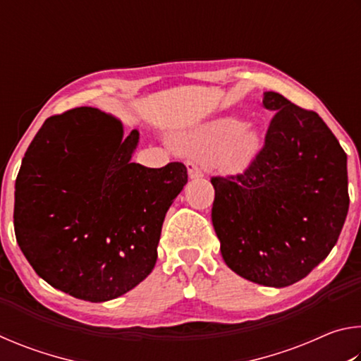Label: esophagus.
<instances>
[{
  "label": "esophagus",
  "instance_id": "obj_1",
  "mask_svg": "<svg viewBox=\"0 0 361 361\" xmlns=\"http://www.w3.org/2000/svg\"><path fill=\"white\" fill-rule=\"evenodd\" d=\"M186 167H188V175H189V178L195 180V178H200V176H204L202 169H200L195 162H191V161H189V162L186 164Z\"/></svg>",
  "mask_w": 361,
  "mask_h": 361
}]
</instances>
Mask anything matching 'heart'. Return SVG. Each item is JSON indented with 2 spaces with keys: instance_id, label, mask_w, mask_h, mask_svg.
Here are the masks:
<instances>
[{
  "instance_id": "heart-1",
  "label": "heart",
  "mask_w": 361,
  "mask_h": 361,
  "mask_svg": "<svg viewBox=\"0 0 361 361\" xmlns=\"http://www.w3.org/2000/svg\"><path fill=\"white\" fill-rule=\"evenodd\" d=\"M175 145L200 157L212 159L226 172H242L261 148L258 130L235 118H219L194 127L175 138Z\"/></svg>"
}]
</instances>
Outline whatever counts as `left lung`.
<instances>
[{
  "label": "left lung",
  "instance_id": "8db88e82",
  "mask_svg": "<svg viewBox=\"0 0 361 361\" xmlns=\"http://www.w3.org/2000/svg\"><path fill=\"white\" fill-rule=\"evenodd\" d=\"M264 145L240 173L212 176V223L226 264L266 286L299 282L326 258L349 210L347 156L312 109L277 92Z\"/></svg>",
  "mask_w": 361,
  "mask_h": 361
}]
</instances>
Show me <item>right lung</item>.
I'll use <instances>...</instances> for the list:
<instances>
[{"mask_svg": "<svg viewBox=\"0 0 361 361\" xmlns=\"http://www.w3.org/2000/svg\"><path fill=\"white\" fill-rule=\"evenodd\" d=\"M138 132L81 106L44 121L16 180L14 231L41 279L90 302L149 276L169 207L188 183L181 162H132Z\"/></svg>", "mask_w": 361, "mask_h": 361, "instance_id": "obj_1", "label": "right lung"}]
</instances>
